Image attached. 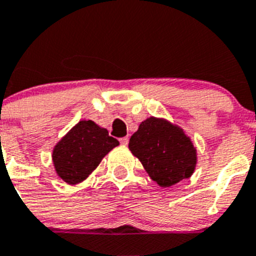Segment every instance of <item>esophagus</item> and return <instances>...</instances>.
<instances>
[{
    "instance_id": "obj_1",
    "label": "esophagus",
    "mask_w": 256,
    "mask_h": 256,
    "mask_svg": "<svg viewBox=\"0 0 256 256\" xmlns=\"http://www.w3.org/2000/svg\"><path fill=\"white\" fill-rule=\"evenodd\" d=\"M120 142H121L122 145H128V136L121 138V139H120Z\"/></svg>"
}]
</instances>
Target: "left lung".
Masks as SVG:
<instances>
[{
	"label": "left lung",
	"instance_id": "8db88e82",
	"mask_svg": "<svg viewBox=\"0 0 256 256\" xmlns=\"http://www.w3.org/2000/svg\"><path fill=\"white\" fill-rule=\"evenodd\" d=\"M131 153L160 188H170L194 174L196 148L180 126L166 118L149 117L128 142Z\"/></svg>",
	"mask_w": 256,
	"mask_h": 256
}]
</instances>
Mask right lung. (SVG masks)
<instances>
[{"instance_id":"obj_1","label":"right lung","mask_w":256,"mask_h":256,"mask_svg":"<svg viewBox=\"0 0 256 256\" xmlns=\"http://www.w3.org/2000/svg\"><path fill=\"white\" fill-rule=\"evenodd\" d=\"M118 144L106 128L92 120H82L54 145L52 160L56 174L68 185L82 182Z\"/></svg>"}]
</instances>
